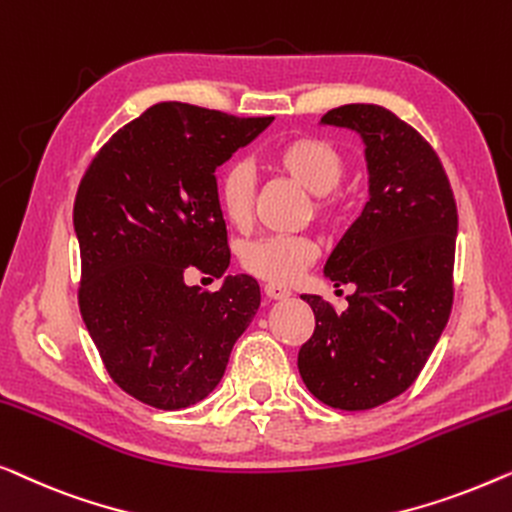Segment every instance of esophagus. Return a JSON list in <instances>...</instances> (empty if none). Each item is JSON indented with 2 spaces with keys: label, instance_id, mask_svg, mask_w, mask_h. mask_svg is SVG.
Wrapping results in <instances>:
<instances>
[{
  "label": "esophagus",
  "instance_id": "obj_1",
  "mask_svg": "<svg viewBox=\"0 0 512 512\" xmlns=\"http://www.w3.org/2000/svg\"><path fill=\"white\" fill-rule=\"evenodd\" d=\"M264 292H266V297H269V299H290L292 297V292L287 290V287L276 285V283L266 285Z\"/></svg>",
  "mask_w": 512,
  "mask_h": 512
}]
</instances>
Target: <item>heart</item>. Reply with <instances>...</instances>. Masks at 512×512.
<instances>
[{
  "instance_id": "b5f03b06",
  "label": "heart",
  "mask_w": 512,
  "mask_h": 512,
  "mask_svg": "<svg viewBox=\"0 0 512 512\" xmlns=\"http://www.w3.org/2000/svg\"><path fill=\"white\" fill-rule=\"evenodd\" d=\"M273 167L280 174L313 194V208L318 218L329 220L336 213V199L331 192L345 176V160L329 141L318 136H294L278 146L271 155ZM255 178L248 162H232L220 174L218 201L225 218L234 227H243L253 213ZM318 257V246L311 236L278 234L250 241L241 253V262L253 276L276 285H287L301 276L306 266Z\"/></svg>"
}]
</instances>
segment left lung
Here are the masks:
<instances>
[{
	"label": "left lung",
	"instance_id": "left-lung-1",
	"mask_svg": "<svg viewBox=\"0 0 512 512\" xmlns=\"http://www.w3.org/2000/svg\"><path fill=\"white\" fill-rule=\"evenodd\" d=\"M320 125L359 134L369 201L325 264L334 287H355L348 308L301 294L315 331L297 366L315 399L366 410L413 385L448 325L457 206L434 148L392 111L345 104Z\"/></svg>",
	"mask_w": 512,
	"mask_h": 512
}]
</instances>
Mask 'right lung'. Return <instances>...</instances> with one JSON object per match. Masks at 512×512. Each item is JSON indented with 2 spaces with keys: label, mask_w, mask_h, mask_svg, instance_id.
Listing matches in <instances>:
<instances>
[{
  "label": "right lung",
  "mask_w": 512,
  "mask_h": 512,
  "mask_svg": "<svg viewBox=\"0 0 512 512\" xmlns=\"http://www.w3.org/2000/svg\"><path fill=\"white\" fill-rule=\"evenodd\" d=\"M271 120L155 104L104 143L78 185L83 322L115 385L148 406L206 399L255 318L253 276H226L204 293L184 283V269L225 275L232 255L215 169Z\"/></svg>",
  "instance_id": "add662e5"
}]
</instances>
